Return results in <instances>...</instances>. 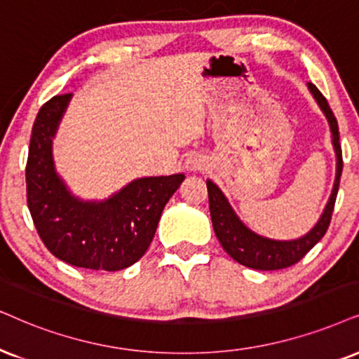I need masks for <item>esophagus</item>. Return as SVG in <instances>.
Listing matches in <instances>:
<instances>
[{
	"label": "esophagus",
	"instance_id": "34e87169",
	"mask_svg": "<svg viewBox=\"0 0 359 359\" xmlns=\"http://www.w3.org/2000/svg\"><path fill=\"white\" fill-rule=\"evenodd\" d=\"M207 165H208L207 157H203L202 154H192V156L187 157V161H185V169L190 172L203 170L207 169Z\"/></svg>",
	"mask_w": 359,
	"mask_h": 359
}]
</instances>
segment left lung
Masks as SVG:
<instances>
[{"label":"left lung","instance_id":"8db88e82","mask_svg":"<svg viewBox=\"0 0 359 359\" xmlns=\"http://www.w3.org/2000/svg\"><path fill=\"white\" fill-rule=\"evenodd\" d=\"M308 89H310L313 99L318 104L321 112H323L326 121H328L331 130V142H333L334 154H337V175H334L331 195L323 208V213H321L318 222H316L310 232L293 240H275L255 233L240 220V217L235 213L224 192L219 189V185L207 179L208 207H210L212 225L213 230H215L217 238H219L224 250L235 262H238L240 265L248 266V269L281 270L294 265V263L300 262L323 238V235L330 226L331 213H333L334 201H337L339 187V177H341L343 170L339 130L337 117H334L333 111L330 109L328 101L323 97V94L311 83H308Z\"/></svg>","mask_w":359,"mask_h":359}]
</instances>
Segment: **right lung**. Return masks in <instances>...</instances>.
<instances>
[{
  "instance_id": "obj_1",
  "label": "right lung",
  "mask_w": 359,
  "mask_h": 359,
  "mask_svg": "<svg viewBox=\"0 0 359 359\" xmlns=\"http://www.w3.org/2000/svg\"><path fill=\"white\" fill-rule=\"evenodd\" d=\"M72 94L39 109L29 140L26 192L34 226L59 260L89 270L117 271L147 252L165 203L184 174L142 177L104 201H84L57 174L53 139Z\"/></svg>"
}]
</instances>
